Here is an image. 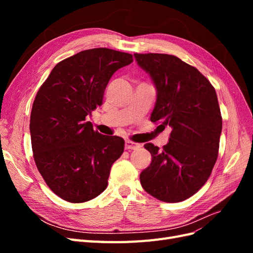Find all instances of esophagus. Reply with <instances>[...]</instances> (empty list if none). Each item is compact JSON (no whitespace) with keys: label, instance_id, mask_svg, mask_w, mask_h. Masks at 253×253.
Returning <instances> with one entry per match:
<instances>
[{"label":"esophagus","instance_id":"obj_1","mask_svg":"<svg viewBox=\"0 0 253 253\" xmlns=\"http://www.w3.org/2000/svg\"><path fill=\"white\" fill-rule=\"evenodd\" d=\"M125 148H126V150H136V149L140 148V144L139 143H136V142H133L131 140H126Z\"/></svg>","mask_w":253,"mask_h":253}]
</instances>
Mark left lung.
Returning a JSON list of instances; mask_svg holds the SVG:
<instances>
[{
	"label": "left lung",
	"instance_id": "left-lung-1",
	"mask_svg": "<svg viewBox=\"0 0 253 253\" xmlns=\"http://www.w3.org/2000/svg\"><path fill=\"white\" fill-rule=\"evenodd\" d=\"M157 90L152 122L172 127L163 150L144 148L151 165L140 174L142 188L157 200L178 203L194 195L216 163L221 115L215 89L197 68L167 53H135Z\"/></svg>",
	"mask_w": 253,
	"mask_h": 253
}]
</instances>
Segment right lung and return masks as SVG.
<instances>
[{
  "instance_id": "right-lung-1",
  "label": "right lung",
  "mask_w": 253,
  "mask_h": 253,
  "mask_svg": "<svg viewBox=\"0 0 253 253\" xmlns=\"http://www.w3.org/2000/svg\"><path fill=\"white\" fill-rule=\"evenodd\" d=\"M133 56L93 48L64 59L38 90L30 114L36 166L53 193L70 203H84L108 186L112 165L125 140L94 131L86 117L102 104L113 74Z\"/></svg>"
}]
</instances>
